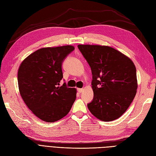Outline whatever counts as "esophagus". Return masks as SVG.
<instances>
[{
	"label": "esophagus",
	"mask_w": 156,
	"mask_h": 156,
	"mask_svg": "<svg viewBox=\"0 0 156 156\" xmlns=\"http://www.w3.org/2000/svg\"><path fill=\"white\" fill-rule=\"evenodd\" d=\"M83 90H84L83 88H77V92L79 93H82L83 92Z\"/></svg>",
	"instance_id": "34e87169"
}]
</instances>
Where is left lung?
<instances>
[{"label":"left lung","mask_w":156,"mask_h":156,"mask_svg":"<svg viewBox=\"0 0 156 156\" xmlns=\"http://www.w3.org/2000/svg\"><path fill=\"white\" fill-rule=\"evenodd\" d=\"M92 70V114L100 120L119 119L133 101L137 89L136 68L132 60L108 46L78 45Z\"/></svg>","instance_id":"left-lung-1"}]
</instances>
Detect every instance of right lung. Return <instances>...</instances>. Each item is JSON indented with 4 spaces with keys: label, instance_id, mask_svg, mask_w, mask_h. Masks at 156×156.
<instances>
[{
    "label": "right lung",
    "instance_id": "right-lung-1",
    "mask_svg": "<svg viewBox=\"0 0 156 156\" xmlns=\"http://www.w3.org/2000/svg\"><path fill=\"white\" fill-rule=\"evenodd\" d=\"M74 49L72 45L41 48L28 56L19 68L21 98L34 115L44 122L62 119L76 99L75 88H68L66 83L60 86L62 64Z\"/></svg>",
    "mask_w": 156,
    "mask_h": 156
}]
</instances>
